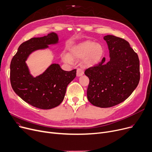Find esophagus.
Here are the masks:
<instances>
[{"label": "esophagus", "instance_id": "obj_1", "mask_svg": "<svg viewBox=\"0 0 152 152\" xmlns=\"http://www.w3.org/2000/svg\"><path fill=\"white\" fill-rule=\"evenodd\" d=\"M84 74V70L82 69H78L77 70V76L80 77Z\"/></svg>", "mask_w": 152, "mask_h": 152}]
</instances>
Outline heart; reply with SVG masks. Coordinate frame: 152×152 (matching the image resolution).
Here are the masks:
<instances>
[{
	"instance_id": "heart-1",
	"label": "heart",
	"mask_w": 152,
	"mask_h": 152,
	"mask_svg": "<svg viewBox=\"0 0 152 152\" xmlns=\"http://www.w3.org/2000/svg\"><path fill=\"white\" fill-rule=\"evenodd\" d=\"M104 54V49L100 43L85 41L74 47L69 55H64L62 59L69 64L72 63V59H83V63L85 66L93 67L101 61Z\"/></svg>"
}]
</instances>
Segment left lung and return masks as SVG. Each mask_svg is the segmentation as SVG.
<instances>
[{
  "instance_id": "8db88e82",
  "label": "left lung",
  "mask_w": 152,
  "mask_h": 152,
  "mask_svg": "<svg viewBox=\"0 0 152 152\" xmlns=\"http://www.w3.org/2000/svg\"><path fill=\"white\" fill-rule=\"evenodd\" d=\"M109 50L110 60L86 69L90 79L88 101L101 108L115 106L125 101L134 91L140 80L139 59L129 43L112 35L104 37Z\"/></svg>"
}]
</instances>
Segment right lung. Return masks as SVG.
Listing matches in <instances>:
<instances>
[{"instance_id":"right-lung-1","label":"right lung","mask_w":152,"mask_h":152,"mask_svg":"<svg viewBox=\"0 0 152 152\" xmlns=\"http://www.w3.org/2000/svg\"><path fill=\"white\" fill-rule=\"evenodd\" d=\"M59 42L58 34L51 32L42 37H34L23 42L10 64V82L15 93L26 102L40 109H51L64 100L67 85L76 77V69L62 70L58 64H51L35 77L26 64L35 51L49 48Z\"/></svg>"}]
</instances>
